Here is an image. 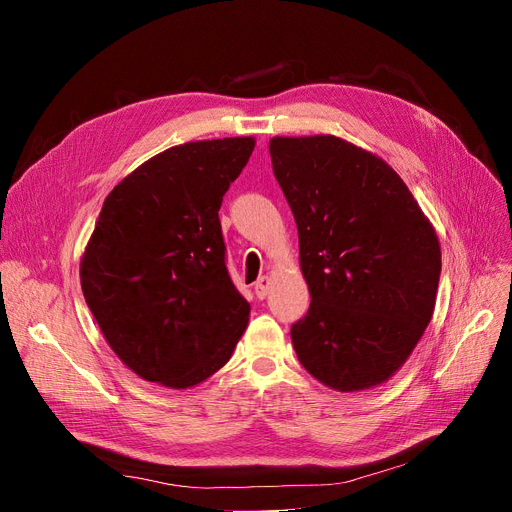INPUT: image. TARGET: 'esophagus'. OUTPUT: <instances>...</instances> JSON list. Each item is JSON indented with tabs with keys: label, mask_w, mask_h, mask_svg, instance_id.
I'll list each match as a JSON object with an SVG mask.
<instances>
[{
	"label": "esophagus",
	"mask_w": 512,
	"mask_h": 512,
	"mask_svg": "<svg viewBox=\"0 0 512 512\" xmlns=\"http://www.w3.org/2000/svg\"><path fill=\"white\" fill-rule=\"evenodd\" d=\"M270 286H272V278H267V276H261L257 282H255V294H257V299H265L267 297V292H270Z\"/></svg>",
	"instance_id": "1"
}]
</instances>
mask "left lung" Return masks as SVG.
<instances>
[{
	"label": "left lung",
	"mask_w": 512,
	"mask_h": 512,
	"mask_svg": "<svg viewBox=\"0 0 512 512\" xmlns=\"http://www.w3.org/2000/svg\"><path fill=\"white\" fill-rule=\"evenodd\" d=\"M272 166L299 228L311 305L290 336L301 365L340 392L386 382L432 319L438 236L402 178L332 134L276 137Z\"/></svg>",
	"instance_id": "1"
}]
</instances>
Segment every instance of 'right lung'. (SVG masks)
<instances>
[{"instance_id":"obj_1","label":"right lung","mask_w":512,"mask_h":512,"mask_svg":"<svg viewBox=\"0 0 512 512\" xmlns=\"http://www.w3.org/2000/svg\"><path fill=\"white\" fill-rule=\"evenodd\" d=\"M253 149L251 137L170 147L103 201L80 286L107 344L147 382L207 380L249 324L218 211Z\"/></svg>"}]
</instances>
